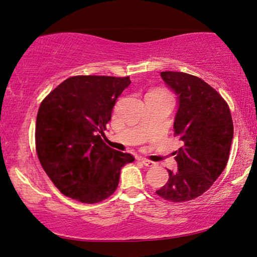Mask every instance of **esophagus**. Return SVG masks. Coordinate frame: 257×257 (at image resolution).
<instances>
[{
	"label": "esophagus",
	"instance_id": "esophagus-1",
	"mask_svg": "<svg viewBox=\"0 0 257 257\" xmlns=\"http://www.w3.org/2000/svg\"><path fill=\"white\" fill-rule=\"evenodd\" d=\"M141 163L144 164V165H146V167H148V168H152V167H155V162H153V161H149V160H147V159H141Z\"/></svg>",
	"mask_w": 257,
	"mask_h": 257
}]
</instances>
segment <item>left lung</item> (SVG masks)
<instances>
[{"label":"left lung","mask_w":257,"mask_h":257,"mask_svg":"<svg viewBox=\"0 0 257 257\" xmlns=\"http://www.w3.org/2000/svg\"><path fill=\"white\" fill-rule=\"evenodd\" d=\"M161 77L178 102L173 130L184 145L177 151V171L156 194L170 202H186L202 195L226 167L233 123L224 98L202 79L164 71Z\"/></svg>","instance_id":"left-lung-1"}]
</instances>
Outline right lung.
Wrapping results in <instances>:
<instances>
[{"instance_id": "obj_1", "label": "right lung", "mask_w": 257, "mask_h": 257, "mask_svg": "<svg viewBox=\"0 0 257 257\" xmlns=\"http://www.w3.org/2000/svg\"><path fill=\"white\" fill-rule=\"evenodd\" d=\"M130 84V77H71L41 102L35 126L38 157L62 194L96 203L116 191L121 168L134 157L110 148L101 136Z\"/></svg>"}]
</instances>
